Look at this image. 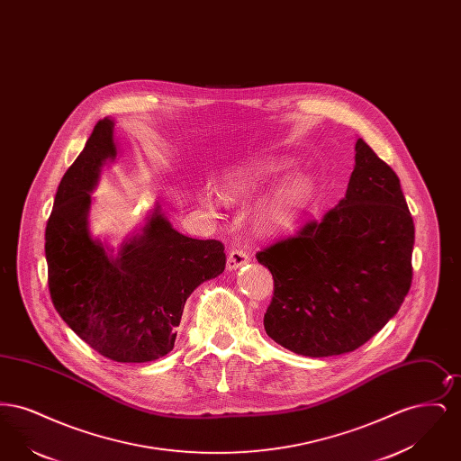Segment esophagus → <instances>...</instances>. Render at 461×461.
Segmentation results:
<instances>
[{
  "label": "esophagus",
  "instance_id": "obj_1",
  "mask_svg": "<svg viewBox=\"0 0 461 461\" xmlns=\"http://www.w3.org/2000/svg\"><path fill=\"white\" fill-rule=\"evenodd\" d=\"M249 261H250V258H249L247 252H243L240 249H233V250H230V254H228L226 267H228L230 271H233V269H239V267H241L243 264L249 263Z\"/></svg>",
  "mask_w": 461,
  "mask_h": 461
}]
</instances>
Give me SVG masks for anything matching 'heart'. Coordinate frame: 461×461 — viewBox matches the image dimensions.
Here are the masks:
<instances>
[{"instance_id": "heart-1", "label": "heart", "mask_w": 461, "mask_h": 461, "mask_svg": "<svg viewBox=\"0 0 461 461\" xmlns=\"http://www.w3.org/2000/svg\"><path fill=\"white\" fill-rule=\"evenodd\" d=\"M282 162H256L233 169L222 177L221 197L228 202L249 198L256 194L264 181L284 169ZM311 197V181L306 176H295L276 188L271 195L264 198L256 211V222L264 233H284L290 230L306 209ZM200 202L214 211L216 198L209 190L200 192Z\"/></svg>"}]
</instances>
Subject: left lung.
<instances>
[{
    "label": "left lung",
    "instance_id": "left-lung-1",
    "mask_svg": "<svg viewBox=\"0 0 461 461\" xmlns=\"http://www.w3.org/2000/svg\"><path fill=\"white\" fill-rule=\"evenodd\" d=\"M415 224L399 177L359 138L346 197L256 254L275 280L266 333L288 351H356L385 327L413 278Z\"/></svg>",
    "mask_w": 461,
    "mask_h": 461
}]
</instances>
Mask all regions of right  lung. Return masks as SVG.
<instances>
[{"instance_id": "obj_1", "label": "right lung", "mask_w": 461, "mask_h": 461, "mask_svg": "<svg viewBox=\"0 0 461 461\" xmlns=\"http://www.w3.org/2000/svg\"><path fill=\"white\" fill-rule=\"evenodd\" d=\"M113 121L102 119L62 177L46 222L48 288L57 312L91 349L117 363H149L175 348L183 307L224 271V245L176 231L154 214L117 256L89 233L91 192L113 160Z\"/></svg>"}]
</instances>
